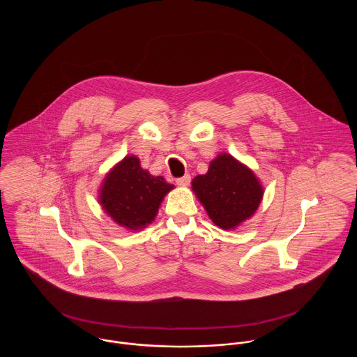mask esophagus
Masks as SVG:
<instances>
[{
    "label": "esophagus",
    "instance_id": "obj_1",
    "mask_svg": "<svg viewBox=\"0 0 357 357\" xmlns=\"http://www.w3.org/2000/svg\"><path fill=\"white\" fill-rule=\"evenodd\" d=\"M176 183H177L180 187H187V185H190V183H191V176H190V174H185V176H183V177H178V178L176 180Z\"/></svg>",
    "mask_w": 357,
    "mask_h": 357
}]
</instances>
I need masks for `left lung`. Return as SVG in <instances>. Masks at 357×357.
I'll use <instances>...</instances> for the list:
<instances>
[{
  "label": "left lung",
  "mask_w": 357,
  "mask_h": 357,
  "mask_svg": "<svg viewBox=\"0 0 357 357\" xmlns=\"http://www.w3.org/2000/svg\"><path fill=\"white\" fill-rule=\"evenodd\" d=\"M192 190L215 225L232 229L255 214L262 187L255 173L228 153L211 160L207 173L192 181Z\"/></svg>",
  "instance_id": "8db88e82"
}]
</instances>
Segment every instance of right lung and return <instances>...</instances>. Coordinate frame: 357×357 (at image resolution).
I'll return each instance as SVG.
<instances>
[{"instance_id":"1","label":"right lung","mask_w":357,"mask_h":357,"mask_svg":"<svg viewBox=\"0 0 357 357\" xmlns=\"http://www.w3.org/2000/svg\"><path fill=\"white\" fill-rule=\"evenodd\" d=\"M170 190L172 184L143 170L140 160L132 155L123 158L104 178L100 204L116 224L139 229L153 221Z\"/></svg>"}]
</instances>
